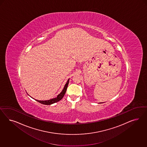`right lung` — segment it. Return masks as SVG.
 Masks as SVG:
<instances>
[{
    "instance_id": "right-lung-1",
    "label": "right lung",
    "mask_w": 147,
    "mask_h": 147,
    "mask_svg": "<svg viewBox=\"0 0 147 147\" xmlns=\"http://www.w3.org/2000/svg\"><path fill=\"white\" fill-rule=\"evenodd\" d=\"M68 84H69V79L67 81V83L66 84V85H65V87L62 90V92L58 95L57 98H54L52 99H51L49 100H46V101H39V100H36V101H37L38 102L41 103L42 104L45 105H50L51 104H53L54 103L57 102L58 101H59L60 100H61L63 97V96L65 95V94L66 93V90H67Z\"/></svg>"
}]
</instances>
